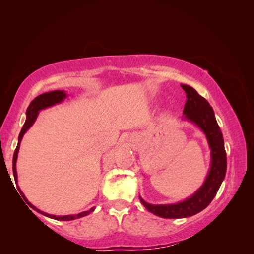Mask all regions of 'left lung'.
<instances>
[{
    "mask_svg": "<svg viewBox=\"0 0 254 254\" xmlns=\"http://www.w3.org/2000/svg\"><path fill=\"white\" fill-rule=\"evenodd\" d=\"M187 101L184 120L198 127L207 139L210 149V167L204 184L188 198L175 204H149L140 196V201L149 212L163 218H185L201 212L210 204L226 174V152L221 128L209 103L194 88L182 85Z\"/></svg>",
    "mask_w": 254,
    "mask_h": 254,
    "instance_id": "obj_1",
    "label": "left lung"
}]
</instances>
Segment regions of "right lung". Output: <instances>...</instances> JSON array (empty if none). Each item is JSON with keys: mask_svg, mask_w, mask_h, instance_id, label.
Returning <instances> with one entry per match:
<instances>
[{"mask_svg": "<svg viewBox=\"0 0 254 254\" xmlns=\"http://www.w3.org/2000/svg\"><path fill=\"white\" fill-rule=\"evenodd\" d=\"M67 97V94L65 91H53V92H48V93H44L41 94V95L37 96L34 100L30 103L29 107L27 109V112H25V114H27V119H25V122L23 124V127L22 130H21L20 134H19V139H18V145H16V149L14 151L13 154V175H14V180L15 182H18V173H16V159H18V153H19V149H20V143L21 141H22V137L24 135V133L27 132L30 127L33 126V123L36 122L38 114H39V112L41 110H45L47 107H50V106H54L56 104H59V103H62L65 98ZM12 182V180H11ZM18 189L20 191L21 196L23 197L27 201L28 205L31 207L33 210H36V212L40 213L42 215H45L47 217H50L53 218V220H57V221H72V220H76V218H80V217H84L86 215L91 214L95 207H92L91 209L88 210H85V212H81L78 214H75V215H64V216H57V215H51L48 213H45L40 210L39 208H37L36 206L32 205L30 201H28V199L25 198V196L22 191H21L20 187L18 186Z\"/></svg>", "mask_w": 254, "mask_h": 254, "instance_id": "add662e5", "label": "right lung"}]
</instances>
